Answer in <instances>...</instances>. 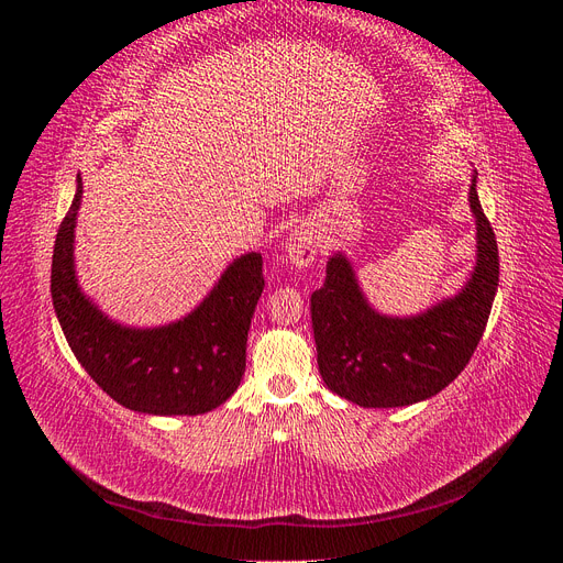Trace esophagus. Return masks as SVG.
Wrapping results in <instances>:
<instances>
[{
	"label": "esophagus",
	"mask_w": 563,
	"mask_h": 563,
	"mask_svg": "<svg viewBox=\"0 0 563 563\" xmlns=\"http://www.w3.org/2000/svg\"><path fill=\"white\" fill-rule=\"evenodd\" d=\"M284 249H286L288 261H291L296 267L312 265V261L317 258V251H319L317 230L312 225L302 223L300 228H296L291 234H288Z\"/></svg>",
	"instance_id": "obj_1"
}]
</instances>
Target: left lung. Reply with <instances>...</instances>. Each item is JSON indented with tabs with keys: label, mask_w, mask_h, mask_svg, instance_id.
<instances>
[{
	"label": "left lung",
	"mask_w": 563,
	"mask_h": 563,
	"mask_svg": "<svg viewBox=\"0 0 563 563\" xmlns=\"http://www.w3.org/2000/svg\"><path fill=\"white\" fill-rule=\"evenodd\" d=\"M476 225V263L451 298L411 317H389L366 300L343 251L327 265V282L312 294L310 312L317 364L338 397L364 408L411 406L439 395L470 362L484 335L498 291L496 234L470 183Z\"/></svg>",
	"instance_id": "1"
}]
</instances>
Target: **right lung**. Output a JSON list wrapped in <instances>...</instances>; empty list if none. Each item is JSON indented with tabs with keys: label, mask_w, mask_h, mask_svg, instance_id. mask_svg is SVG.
Listing matches in <instances>:
<instances>
[{
	"label": "right lung",
	"mask_w": 563,
	"mask_h": 563,
	"mask_svg": "<svg viewBox=\"0 0 563 563\" xmlns=\"http://www.w3.org/2000/svg\"><path fill=\"white\" fill-rule=\"evenodd\" d=\"M81 178L56 234L51 298L67 345L96 385L131 411L199 416L225 404L246 368V338L263 294V255L234 258L197 308L164 327L135 329L110 319L81 291L75 228Z\"/></svg>",
	"instance_id": "obj_1"
}]
</instances>
